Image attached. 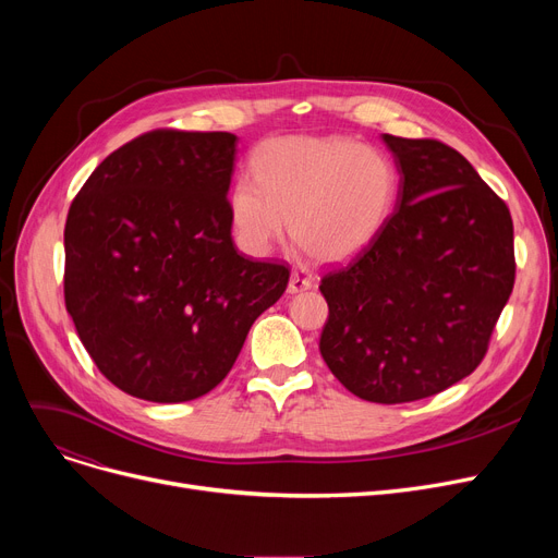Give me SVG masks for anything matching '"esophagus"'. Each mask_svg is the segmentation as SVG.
<instances>
[{"mask_svg":"<svg viewBox=\"0 0 558 558\" xmlns=\"http://www.w3.org/2000/svg\"><path fill=\"white\" fill-rule=\"evenodd\" d=\"M312 284H314V278L307 276L305 271H299V269L291 271V278H289V291H291V294H299V291H305Z\"/></svg>","mask_w":558,"mask_h":558,"instance_id":"esophagus-1","label":"esophagus"}]
</instances>
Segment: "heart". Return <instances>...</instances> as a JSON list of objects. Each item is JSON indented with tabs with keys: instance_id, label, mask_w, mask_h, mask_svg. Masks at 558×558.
Masks as SVG:
<instances>
[{
	"instance_id": "heart-1",
	"label": "heart",
	"mask_w": 558,
	"mask_h": 558,
	"mask_svg": "<svg viewBox=\"0 0 558 558\" xmlns=\"http://www.w3.org/2000/svg\"><path fill=\"white\" fill-rule=\"evenodd\" d=\"M253 173L228 192V215L251 253L269 251L284 232L314 262L364 253L393 215V162L348 137H274L253 156Z\"/></svg>"
}]
</instances>
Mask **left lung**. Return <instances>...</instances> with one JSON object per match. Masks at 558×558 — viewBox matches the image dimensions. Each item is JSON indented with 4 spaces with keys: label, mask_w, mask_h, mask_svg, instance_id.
I'll use <instances>...</instances> for the list:
<instances>
[{
    "label": "left lung",
    "mask_w": 558,
    "mask_h": 558,
    "mask_svg": "<svg viewBox=\"0 0 558 558\" xmlns=\"http://www.w3.org/2000/svg\"><path fill=\"white\" fill-rule=\"evenodd\" d=\"M400 173L379 238L318 289L328 301L320 355L362 400L429 398L471 375L515 280L513 221L459 151L383 135Z\"/></svg>",
    "instance_id": "left-lung-1"
}]
</instances>
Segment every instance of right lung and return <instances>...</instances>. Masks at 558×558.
I'll return each instance as SVG.
<instances>
[{
  "mask_svg": "<svg viewBox=\"0 0 558 558\" xmlns=\"http://www.w3.org/2000/svg\"><path fill=\"white\" fill-rule=\"evenodd\" d=\"M238 135L151 131L112 151L65 223V307L129 396L187 402L232 368L284 264L238 253L228 190Z\"/></svg>",
  "mask_w": 558,
  "mask_h": 558,
  "instance_id": "add662e5",
  "label": "right lung"
}]
</instances>
